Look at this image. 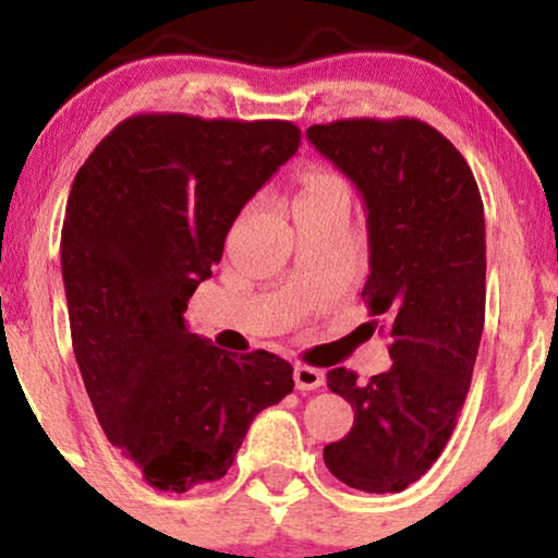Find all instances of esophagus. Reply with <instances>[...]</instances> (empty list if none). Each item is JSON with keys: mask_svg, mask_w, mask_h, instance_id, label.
Instances as JSON below:
<instances>
[{"mask_svg": "<svg viewBox=\"0 0 558 558\" xmlns=\"http://www.w3.org/2000/svg\"><path fill=\"white\" fill-rule=\"evenodd\" d=\"M293 377H296L299 390H317L319 386H325L323 369L310 367V364H296V367H293Z\"/></svg>", "mask_w": 558, "mask_h": 558, "instance_id": "34e87169", "label": "esophagus"}]
</instances>
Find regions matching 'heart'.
I'll return each instance as SVG.
<instances>
[{"instance_id": "heart-1", "label": "heart", "mask_w": 558, "mask_h": 558, "mask_svg": "<svg viewBox=\"0 0 558 558\" xmlns=\"http://www.w3.org/2000/svg\"><path fill=\"white\" fill-rule=\"evenodd\" d=\"M296 183H299V194H296V202H293V207H299V204H330V202L349 204L351 202L349 183H345L338 172H332L328 168L301 170Z\"/></svg>"}]
</instances>
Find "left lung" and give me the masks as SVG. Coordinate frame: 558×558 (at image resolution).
<instances>
[{"label":"left lung","instance_id":"8db88e82","mask_svg":"<svg viewBox=\"0 0 558 558\" xmlns=\"http://www.w3.org/2000/svg\"><path fill=\"white\" fill-rule=\"evenodd\" d=\"M306 138L364 198L362 299L393 360L367 383L330 369L354 427L323 459L349 488L399 493L440 457L470 390L485 323L483 198L457 146L417 118L336 120Z\"/></svg>","mask_w":558,"mask_h":558}]
</instances>
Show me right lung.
Wrapping results in <instances>:
<instances>
[{
	"instance_id": "1",
	"label": "right lung",
	"mask_w": 558,
	"mask_h": 558,
	"mask_svg": "<svg viewBox=\"0 0 558 558\" xmlns=\"http://www.w3.org/2000/svg\"><path fill=\"white\" fill-rule=\"evenodd\" d=\"M288 120L125 118L88 155L62 222L70 338L107 440L157 490L220 480L262 409L293 390L270 351L185 328L243 204L299 151Z\"/></svg>"
}]
</instances>
